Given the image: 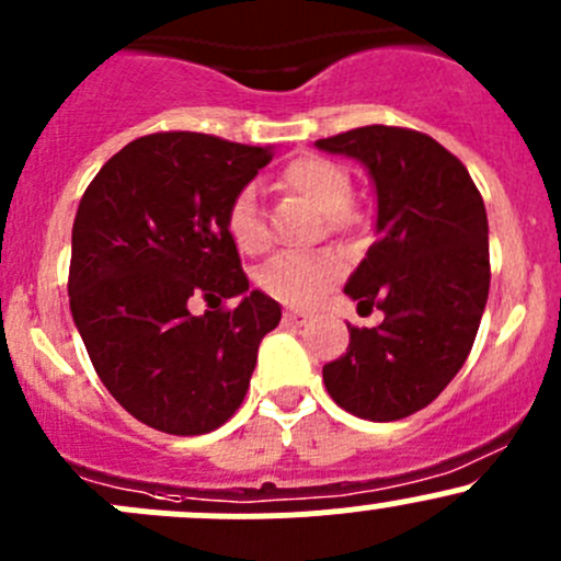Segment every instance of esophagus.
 Instances as JSON below:
<instances>
[{
  "label": "esophagus",
  "instance_id": "34e87169",
  "mask_svg": "<svg viewBox=\"0 0 561 561\" xmlns=\"http://www.w3.org/2000/svg\"><path fill=\"white\" fill-rule=\"evenodd\" d=\"M285 322H290V325H307L309 314L307 312H298V309H287Z\"/></svg>",
  "mask_w": 561,
  "mask_h": 561
}]
</instances>
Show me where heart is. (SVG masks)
Returning a JSON list of instances; mask_svg holds the SVG:
<instances>
[{"label":"heart","mask_w":561,"mask_h":561,"mask_svg":"<svg viewBox=\"0 0 561 561\" xmlns=\"http://www.w3.org/2000/svg\"><path fill=\"white\" fill-rule=\"evenodd\" d=\"M282 184L307 197L317 211L325 214L333 230H347L353 225L347 211L353 203V179L339 162L314 154L296 157L282 171ZM225 225L233 244L244 254H260L268 247V230L252 186H241L230 197ZM342 274L344 263L333 252L309 254V257L279 254L260 268L257 285L265 296L287 307H312L342 279Z\"/></svg>","instance_id":"b5f03b06"}]
</instances>
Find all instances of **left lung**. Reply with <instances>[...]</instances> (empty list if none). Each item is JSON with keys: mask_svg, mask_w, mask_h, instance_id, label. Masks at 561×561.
Instances as JSON below:
<instances>
[{"mask_svg": "<svg viewBox=\"0 0 561 561\" xmlns=\"http://www.w3.org/2000/svg\"><path fill=\"white\" fill-rule=\"evenodd\" d=\"M317 149L358 160L377 190V241L344 285L377 328H350L322 366L342 410L388 423L432 404L458 375L489 301V219L458 157L404 127L350 129Z\"/></svg>", "mask_w": 561, "mask_h": 561, "instance_id": "1", "label": "left lung"}]
</instances>
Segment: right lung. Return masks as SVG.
<instances>
[{
  "label": "right lung",
  "instance_id": "right-lung-1",
  "mask_svg": "<svg viewBox=\"0 0 561 561\" xmlns=\"http://www.w3.org/2000/svg\"><path fill=\"white\" fill-rule=\"evenodd\" d=\"M274 157L203 133H154L100 168L72 222L70 312L113 399L157 432L192 437L244 401L257 347L282 320L249 290L228 203ZM192 295L221 302L201 318Z\"/></svg>",
  "mask_w": 561,
  "mask_h": 561
}]
</instances>
